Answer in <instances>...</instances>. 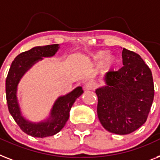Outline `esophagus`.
I'll list each match as a JSON object with an SVG mask.
<instances>
[{"instance_id": "34e87169", "label": "esophagus", "mask_w": 160, "mask_h": 160, "mask_svg": "<svg viewBox=\"0 0 160 160\" xmlns=\"http://www.w3.org/2000/svg\"><path fill=\"white\" fill-rule=\"evenodd\" d=\"M84 88H85L86 90H93L95 89L96 86H95V84L92 82H88L85 84V86H84Z\"/></svg>"}]
</instances>
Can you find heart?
I'll return each mask as SVG.
<instances>
[{"label":"heart","mask_w":160,"mask_h":160,"mask_svg":"<svg viewBox=\"0 0 160 160\" xmlns=\"http://www.w3.org/2000/svg\"><path fill=\"white\" fill-rule=\"evenodd\" d=\"M91 64L99 63V68L103 72L113 71L118 64V59L113 55H108V51H98L91 56Z\"/></svg>","instance_id":"1"}]
</instances>
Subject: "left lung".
I'll return each instance as SVG.
<instances>
[{
	"instance_id": "obj_1",
	"label": "left lung",
	"mask_w": 160,
	"mask_h": 160,
	"mask_svg": "<svg viewBox=\"0 0 160 160\" xmlns=\"http://www.w3.org/2000/svg\"><path fill=\"white\" fill-rule=\"evenodd\" d=\"M122 66L107 72L105 86L96 91L97 115L108 132H133L146 122L154 101L152 72L138 54L123 48Z\"/></svg>"
}]
</instances>
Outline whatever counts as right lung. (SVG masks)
<instances>
[{
	"label": "right lung",
	"instance_id": "1",
	"mask_svg": "<svg viewBox=\"0 0 160 160\" xmlns=\"http://www.w3.org/2000/svg\"><path fill=\"white\" fill-rule=\"evenodd\" d=\"M58 49L59 44H53L45 47H36L29 51L22 52L12 62L6 78V101L9 112L21 130L32 137L43 138L59 132L68 121L72 105L83 92L82 88L78 87L68 95L59 97L51 109V117L45 122L32 123L25 120L21 115L16 97L17 85L21 77L36 61L42 59V57L53 56Z\"/></svg>",
	"mask_w": 160,
	"mask_h": 160
}]
</instances>
